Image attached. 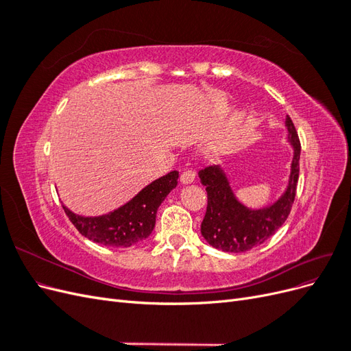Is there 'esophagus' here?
I'll use <instances>...</instances> for the list:
<instances>
[{
	"label": "esophagus",
	"instance_id": "1",
	"mask_svg": "<svg viewBox=\"0 0 351 351\" xmlns=\"http://www.w3.org/2000/svg\"><path fill=\"white\" fill-rule=\"evenodd\" d=\"M196 178V171L192 168H186L184 171L182 173V176H180V182H182L183 184H190L193 183Z\"/></svg>",
	"mask_w": 351,
	"mask_h": 351
}]
</instances>
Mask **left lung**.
Wrapping results in <instances>:
<instances>
[{
  "mask_svg": "<svg viewBox=\"0 0 351 351\" xmlns=\"http://www.w3.org/2000/svg\"><path fill=\"white\" fill-rule=\"evenodd\" d=\"M285 125L294 146V158L289 187L274 205L258 210L247 209L232 195L221 168L209 165L199 171L200 182L208 192L206 214L200 224V232L212 247L230 253L254 249L275 234L289 218L299 182L300 139L290 115H287Z\"/></svg>",
  "mask_w": 351,
  "mask_h": 351,
  "instance_id": "8db88e82",
  "label": "left lung"
}]
</instances>
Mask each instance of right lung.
Listing matches in <instances>:
<instances>
[{
    "label": "right lung",
    "instance_id": "obj_1",
    "mask_svg": "<svg viewBox=\"0 0 351 351\" xmlns=\"http://www.w3.org/2000/svg\"><path fill=\"white\" fill-rule=\"evenodd\" d=\"M178 171L146 186L129 204L102 217H80L64 208L66 215L86 239L112 247H130L149 237L155 227L156 210L167 195L177 186Z\"/></svg>",
    "mask_w": 351,
    "mask_h": 351
}]
</instances>
